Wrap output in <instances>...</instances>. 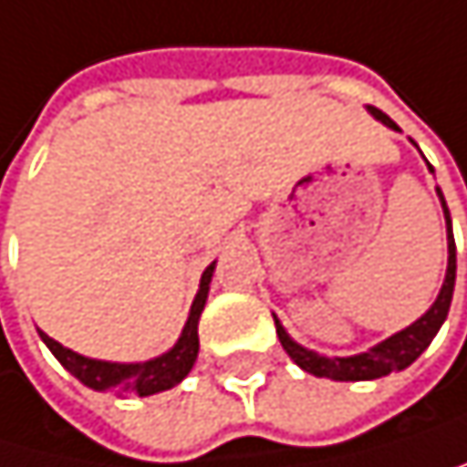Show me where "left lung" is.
<instances>
[{"label": "left lung", "mask_w": 467, "mask_h": 467, "mask_svg": "<svg viewBox=\"0 0 467 467\" xmlns=\"http://www.w3.org/2000/svg\"><path fill=\"white\" fill-rule=\"evenodd\" d=\"M368 110L382 124L399 130L396 121H390L382 110H377V108H368ZM438 193H441V188H438ZM441 199H443V193H441ZM443 210H446V229H449V268H446V282L441 287L438 302L429 307V313L420 316L412 327L401 329L399 335L388 337L385 343L374 346L371 351H365V354H357V357H324V354L307 351L298 343H293L287 337V332L282 329V324L274 318L279 343H282V348L290 354V359L298 365V368H305L313 377H327V379H337V382H362V379L388 377L390 371H401L426 351V346L431 343V337L438 335V329L443 327V321L449 316L454 279H457V246H454V235H451V215H449L446 202H443Z\"/></svg>", "instance_id": "obj_1"}]
</instances>
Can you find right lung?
Returning <instances> with one entry per match:
<instances>
[{
  "label": "right lung",
  "mask_w": 467,
  "mask_h": 467,
  "mask_svg": "<svg viewBox=\"0 0 467 467\" xmlns=\"http://www.w3.org/2000/svg\"><path fill=\"white\" fill-rule=\"evenodd\" d=\"M213 268H215V263L202 274V285H199V293L193 298V307H191L188 324L182 329V337L177 340V346L169 354H162L157 359L135 362V365L88 359V357L60 346L57 340H52L44 332H41V337L49 346V351L60 359L63 368L71 377H77L82 385L93 388V390H108L113 396H154L160 390H169V388L180 385L188 377V371L193 368V362H196V354H199V316H202L204 302H207Z\"/></svg>",
  "instance_id": "obj_1"
}]
</instances>
